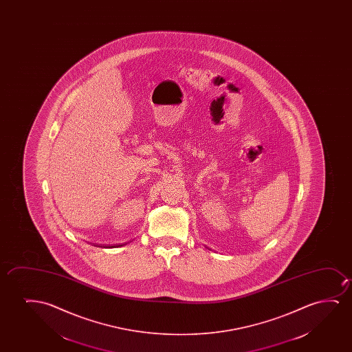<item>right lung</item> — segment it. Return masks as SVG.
<instances>
[{"label":"right lung","mask_w":352,"mask_h":352,"mask_svg":"<svg viewBox=\"0 0 352 352\" xmlns=\"http://www.w3.org/2000/svg\"><path fill=\"white\" fill-rule=\"evenodd\" d=\"M111 248H116V246H111Z\"/></svg>","instance_id":"1"}]
</instances>
